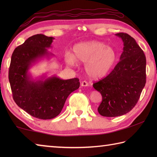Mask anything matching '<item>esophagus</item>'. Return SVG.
I'll use <instances>...</instances> for the list:
<instances>
[{
	"label": "esophagus",
	"mask_w": 157,
	"mask_h": 157,
	"mask_svg": "<svg viewBox=\"0 0 157 157\" xmlns=\"http://www.w3.org/2000/svg\"><path fill=\"white\" fill-rule=\"evenodd\" d=\"M81 86H89V83L86 81H83L81 82Z\"/></svg>",
	"instance_id": "esophagus-1"
}]
</instances>
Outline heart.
I'll list each match as a JSON object with an SVG mask.
<instances>
[{
	"instance_id": "heart-1",
	"label": "heart",
	"mask_w": 157,
	"mask_h": 157,
	"mask_svg": "<svg viewBox=\"0 0 157 157\" xmlns=\"http://www.w3.org/2000/svg\"><path fill=\"white\" fill-rule=\"evenodd\" d=\"M116 60L117 53L113 48L94 40L77 44L73 48V55L69 52L65 55V61L69 65L75 64L76 61L85 62L87 75L95 79L107 75Z\"/></svg>"
}]
</instances>
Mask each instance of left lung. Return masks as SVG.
<instances>
[{"mask_svg":"<svg viewBox=\"0 0 157 157\" xmlns=\"http://www.w3.org/2000/svg\"><path fill=\"white\" fill-rule=\"evenodd\" d=\"M123 41L120 62L113 71L93 84L102 97L98 113L116 117L128 113L135 107L146 83V58L135 39L128 34L117 33Z\"/></svg>","mask_w":157,"mask_h":157,"instance_id":"obj_1","label":"left lung"}]
</instances>
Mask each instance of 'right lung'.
<instances>
[{"label": "right lung", "instance_id": "obj_1", "mask_svg": "<svg viewBox=\"0 0 157 157\" xmlns=\"http://www.w3.org/2000/svg\"><path fill=\"white\" fill-rule=\"evenodd\" d=\"M54 38L44 34L33 35L15 48L9 68L12 97L18 107L34 118L47 120L57 116L66 99L79 87L78 78L63 79L52 76L34 81L28 74L32 63L49 56Z\"/></svg>", "mask_w": 157, "mask_h": 157}]
</instances>
